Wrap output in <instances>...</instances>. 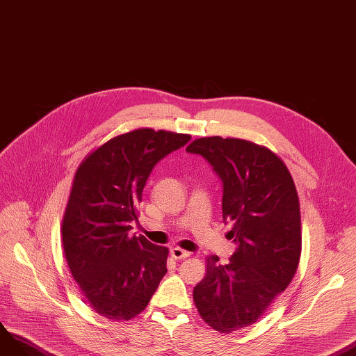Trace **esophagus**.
<instances>
[{
  "label": "esophagus",
  "mask_w": 356,
  "mask_h": 356,
  "mask_svg": "<svg viewBox=\"0 0 356 356\" xmlns=\"http://www.w3.org/2000/svg\"><path fill=\"white\" fill-rule=\"evenodd\" d=\"M171 257H172L174 259H177V261H181V259L188 258L190 253L182 250V249H179V248H174V249H171Z\"/></svg>",
  "instance_id": "1"
}]
</instances>
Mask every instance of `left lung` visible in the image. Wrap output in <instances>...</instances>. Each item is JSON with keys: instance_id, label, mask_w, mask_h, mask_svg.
Here are the masks:
<instances>
[{"instance_id": "1", "label": "left lung", "mask_w": 356, "mask_h": 356, "mask_svg": "<svg viewBox=\"0 0 356 356\" xmlns=\"http://www.w3.org/2000/svg\"><path fill=\"white\" fill-rule=\"evenodd\" d=\"M222 181L223 222L236 252L226 265L207 258V274L194 286L200 316L232 333L265 313L291 282L300 261L298 195L285 163L269 149L242 139L201 138L188 147Z\"/></svg>"}]
</instances>
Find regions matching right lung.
I'll list each match as a JSON object with an SVG mask.
<instances>
[{"label":"right lung","instance_id":"add662e5","mask_svg":"<svg viewBox=\"0 0 356 356\" xmlns=\"http://www.w3.org/2000/svg\"><path fill=\"white\" fill-rule=\"evenodd\" d=\"M190 140V134L138 129L99 146L78 168L62 242L83 297L106 318L136 317L166 274L168 249L129 230L152 169Z\"/></svg>","mask_w":356,"mask_h":356}]
</instances>
